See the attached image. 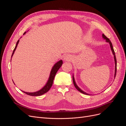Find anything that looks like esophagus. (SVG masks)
<instances>
[{"label": "esophagus", "mask_w": 126, "mask_h": 126, "mask_svg": "<svg viewBox=\"0 0 126 126\" xmlns=\"http://www.w3.org/2000/svg\"><path fill=\"white\" fill-rule=\"evenodd\" d=\"M63 61L64 62H70L72 59V57L70 55H66L63 57Z\"/></svg>", "instance_id": "obj_1"}]
</instances>
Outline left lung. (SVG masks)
<instances>
[{
    "label": "left lung",
    "mask_w": 126,
    "mask_h": 126,
    "mask_svg": "<svg viewBox=\"0 0 126 126\" xmlns=\"http://www.w3.org/2000/svg\"><path fill=\"white\" fill-rule=\"evenodd\" d=\"M102 37L103 38H104L105 40H106V41L107 42V43H108L110 45V48H111V51L112 52V54L113 55V58H114V60H115V75H114V78H115V77H116V71H117V60H116V56H115V51H114V50H113V47H112V43H111V41H110V40H109V38H108L104 34H102ZM72 80H73V83H74V85L75 86V87H76V88L79 91H80L81 93L82 94H87V95H90V94H88V93H86V92H85V91H83L82 90H81L80 88L77 86V85L76 84V81H75V78H74V76L73 75V76H72Z\"/></svg>",
    "instance_id": "obj_1"
}]
</instances>
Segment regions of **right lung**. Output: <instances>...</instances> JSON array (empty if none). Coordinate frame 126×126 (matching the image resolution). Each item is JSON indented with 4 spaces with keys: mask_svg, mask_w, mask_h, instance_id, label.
Wrapping results in <instances>:
<instances>
[{
    "mask_svg": "<svg viewBox=\"0 0 126 126\" xmlns=\"http://www.w3.org/2000/svg\"><path fill=\"white\" fill-rule=\"evenodd\" d=\"M26 33V32H25L24 33V35ZM19 40H18L17 42L16 43V47H15L14 50L13 51V54L12 56H11V58H12V57L14 54V52L16 50V49L17 48V45L19 43ZM63 60H60L59 61H58V62H57L54 65V66L52 67V69L50 71V75H49V77L48 78V80L47 82L46 83V85L42 88L41 89H40L38 91H35V92H33V93H28V92H25V91H22V92H24V93L26 94H27L28 95H30V96H41V95L45 93H46L49 90V89H50V88L51 87L52 85V83H53V81H54V79L55 78V75L57 73V72L58 71V70H59V68L61 67V66H62L63 64ZM14 82V81H13ZM15 84V83H14Z\"/></svg>",
    "mask_w": 126,
    "mask_h": 126,
    "instance_id": "right-lung-1",
    "label": "right lung"
}]
</instances>
